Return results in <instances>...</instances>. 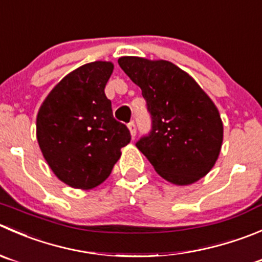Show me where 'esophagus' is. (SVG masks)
<instances>
[{
  "mask_svg": "<svg viewBox=\"0 0 262 262\" xmlns=\"http://www.w3.org/2000/svg\"><path fill=\"white\" fill-rule=\"evenodd\" d=\"M128 128H129V130H130V134H132V137H136V134H137V126H136V123H134V121H130V123L128 124Z\"/></svg>",
  "mask_w": 262,
  "mask_h": 262,
  "instance_id": "34e87169",
  "label": "esophagus"
}]
</instances>
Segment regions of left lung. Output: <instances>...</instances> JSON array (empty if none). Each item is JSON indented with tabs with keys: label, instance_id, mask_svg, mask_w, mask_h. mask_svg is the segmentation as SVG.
Here are the masks:
<instances>
[{
	"label": "left lung",
	"instance_id": "8db88e82",
	"mask_svg": "<svg viewBox=\"0 0 262 262\" xmlns=\"http://www.w3.org/2000/svg\"><path fill=\"white\" fill-rule=\"evenodd\" d=\"M119 65L142 90L151 130L136 146L167 182L187 185L205 177L217 160L223 123L209 96L169 61L125 56Z\"/></svg>",
	"mask_w": 262,
	"mask_h": 262
}]
</instances>
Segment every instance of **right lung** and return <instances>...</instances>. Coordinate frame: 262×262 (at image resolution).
I'll return each instance as SVG.
<instances>
[{
  "label": "right lung",
  "instance_id": "obj_1",
  "mask_svg": "<svg viewBox=\"0 0 262 262\" xmlns=\"http://www.w3.org/2000/svg\"><path fill=\"white\" fill-rule=\"evenodd\" d=\"M114 65L85 63L50 92L37 116V139L56 177L91 189L111 174L121 147L130 142L125 124L113 115L105 87Z\"/></svg>",
  "mask_w": 262,
  "mask_h": 262
}]
</instances>
